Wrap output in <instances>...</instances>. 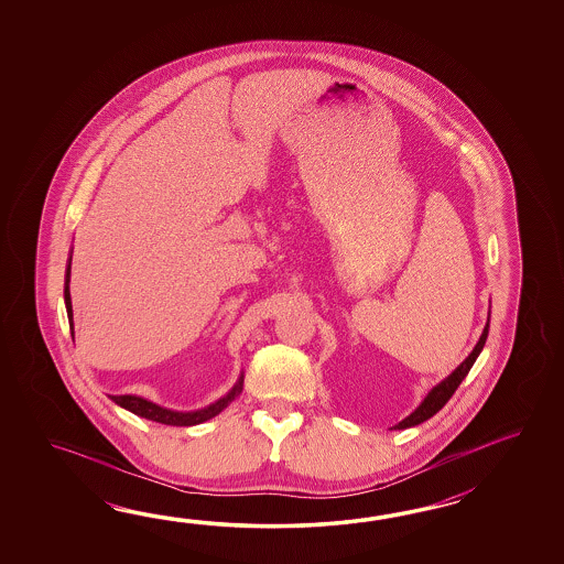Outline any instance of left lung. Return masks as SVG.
<instances>
[{"label":"left lung","instance_id":"8db88e82","mask_svg":"<svg viewBox=\"0 0 564 564\" xmlns=\"http://www.w3.org/2000/svg\"><path fill=\"white\" fill-rule=\"evenodd\" d=\"M488 328H490V318H488V324L484 326V333L479 336L478 345L474 347L468 359L464 360V362L457 367L456 371L452 372L445 381H442L437 387H433L432 391H430V395L423 399V403H421L420 408L415 409V411H413L409 417L401 421V423H397L393 430H408V427H413V425H420V423L430 420L440 409L444 408L445 403L449 401V397L456 393L459 383L466 379V375H468L469 369H471V365L478 359L481 348L486 345V338H488Z\"/></svg>","mask_w":564,"mask_h":564}]
</instances>
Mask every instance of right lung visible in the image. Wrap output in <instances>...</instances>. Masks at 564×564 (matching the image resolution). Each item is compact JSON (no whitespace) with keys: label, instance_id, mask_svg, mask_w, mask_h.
<instances>
[{"label":"right lung","instance_id":"add662e5","mask_svg":"<svg viewBox=\"0 0 564 564\" xmlns=\"http://www.w3.org/2000/svg\"><path fill=\"white\" fill-rule=\"evenodd\" d=\"M68 282H70V264L66 268V282H64V300H66V311H68V321L73 326V302H70V290H68ZM241 391L240 383L231 389L229 395L219 399L214 405L202 409V411H193V413H177V411H169V409L159 408L155 403L141 399L134 395H110V399L120 405V408L129 409L134 415H141L144 420L156 421V423H165V425H197L202 421L212 420L216 417L219 411L228 408L229 403L234 401V397L238 395Z\"/></svg>","mask_w":564,"mask_h":564}]
</instances>
